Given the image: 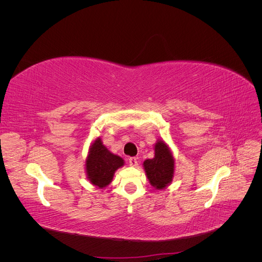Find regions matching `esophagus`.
<instances>
[{
    "instance_id": "esophagus-1",
    "label": "esophagus",
    "mask_w": 262,
    "mask_h": 262,
    "mask_svg": "<svg viewBox=\"0 0 262 262\" xmlns=\"http://www.w3.org/2000/svg\"><path fill=\"white\" fill-rule=\"evenodd\" d=\"M128 161H129L130 166H132V167H137V166H138V160H137V157H130Z\"/></svg>"
}]
</instances>
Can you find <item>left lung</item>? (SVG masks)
<instances>
[{
	"label": "left lung",
	"mask_w": 262,
	"mask_h": 262,
	"mask_svg": "<svg viewBox=\"0 0 262 262\" xmlns=\"http://www.w3.org/2000/svg\"><path fill=\"white\" fill-rule=\"evenodd\" d=\"M143 166L149 184L155 189H164L171 182L175 170V161L169 147L164 141L157 142L155 144L154 158L146 160Z\"/></svg>",
	"instance_id": "obj_1"
}]
</instances>
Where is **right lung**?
<instances>
[{
  "label": "right lung",
  "instance_id": "1",
  "mask_svg": "<svg viewBox=\"0 0 262 262\" xmlns=\"http://www.w3.org/2000/svg\"><path fill=\"white\" fill-rule=\"evenodd\" d=\"M123 164L122 158L110 153L100 138H97L92 144L86 160L87 178L94 186L105 188L112 182L115 171Z\"/></svg>",
  "mask_w": 262,
  "mask_h": 262
}]
</instances>
